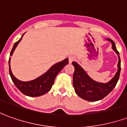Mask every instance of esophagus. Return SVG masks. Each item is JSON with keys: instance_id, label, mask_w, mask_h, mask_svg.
I'll list each match as a JSON object with an SVG mask.
<instances>
[{"instance_id": "1", "label": "esophagus", "mask_w": 127, "mask_h": 127, "mask_svg": "<svg viewBox=\"0 0 127 127\" xmlns=\"http://www.w3.org/2000/svg\"><path fill=\"white\" fill-rule=\"evenodd\" d=\"M75 61V58L72 56H70L69 57V63H72V62H73Z\"/></svg>"}]
</instances>
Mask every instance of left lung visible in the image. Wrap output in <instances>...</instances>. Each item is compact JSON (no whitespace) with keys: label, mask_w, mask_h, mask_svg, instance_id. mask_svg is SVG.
Returning <instances> with one entry per match:
<instances>
[{"label":"left lung","mask_w":127,"mask_h":127,"mask_svg":"<svg viewBox=\"0 0 127 127\" xmlns=\"http://www.w3.org/2000/svg\"><path fill=\"white\" fill-rule=\"evenodd\" d=\"M112 43V50L118 56V71L114 77L107 83L98 82L93 80L80 64L73 62L72 64L75 68L73 75V85L75 92L80 97L88 101H96L101 100L109 95L115 88L117 84L120 73V58L119 52L116 50L114 42L110 39H106Z\"/></svg>","instance_id":"8db88e82"}]
</instances>
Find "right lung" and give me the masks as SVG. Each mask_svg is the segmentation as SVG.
I'll return each instance as SVG.
<instances>
[{
  "mask_svg": "<svg viewBox=\"0 0 127 127\" xmlns=\"http://www.w3.org/2000/svg\"><path fill=\"white\" fill-rule=\"evenodd\" d=\"M24 33L22 34V36L18 41L15 42L11 52L10 53V56H11L13 52L15 51V48L18 46L19 43L21 41V40L23 37ZM69 59L66 58L63 61L59 62L58 63L54 64V65L50 67L45 73L41 75L36 79H34L31 81L28 82H23L17 79L16 77L13 75L10 63H11V57H9V74L11 77L13 82L14 83L15 86L18 88V90L22 93L24 95L29 96H39L47 93V92L51 90L52 86L54 83V80L59 72L61 71L63 67L67 64L69 63Z\"/></svg>",
  "mask_w": 127,
  "mask_h": 127,
  "instance_id": "right-lung-1",
  "label": "right lung"
}]
</instances>
